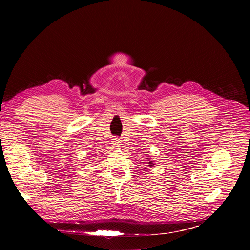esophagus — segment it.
<instances>
[{
	"label": "esophagus",
	"instance_id": "esophagus-1",
	"mask_svg": "<svg viewBox=\"0 0 250 250\" xmlns=\"http://www.w3.org/2000/svg\"><path fill=\"white\" fill-rule=\"evenodd\" d=\"M113 142H114V145H115L116 146H120V145H121V140L119 139V137H116V138H114Z\"/></svg>",
	"mask_w": 250,
	"mask_h": 250
}]
</instances>
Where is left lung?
<instances>
[{
  "label": "left lung",
  "mask_w": 250,
  "mask_h": 250,
  "mask_svg": "<svg viewBox=\"0 0 250 250\" xmlns=\"http://www.w3.org/2000/svg\"><path fill=\"white\" fill-rule=\"evenodd\" d=\"M149 157V156H148ZM147 160H148V167H152V166H154V162H153V160L152 159H149V158H147ZM145 169H147L146 167L145 168Z\"/></svg>",
  "instance_id": "left-lung-1"
}]
</instances>
